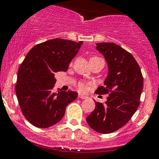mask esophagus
Masks as SVG:
<instances>
[{
    "instance_id": "obj_1",
    "label": "esophagus",
    "mask_w": 159,
    "mask_h": 159,
    "mask_svg": "<svg viewBox=\"0 0 159 159\" xmlns=\"http://www.w3.org/2000/svg\"><path fill=\"white\" fill-rule=\"evenodd\" d=\"M78 97L81 99H85V98H87V96H84V95H82V94H78Z\"/></svg>"
}]
</instances>
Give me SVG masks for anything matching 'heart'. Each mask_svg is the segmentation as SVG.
<instances>
[{"instance_id": "b5f03b06", "label": "heart", "mask_w": 159, "mask_h": 159, "mask_svg": "<svg viewBox=\"0 0 159 159\" xmlns=\"http://www.w3.org/2000/svg\"><path fill=\"white\" fill-rule=\"evenodd\" d=\"M78 88L81 92H84L86 89H87V87H86V85L84 83H79L78 84Z\"/></svg>"}]
</instances>
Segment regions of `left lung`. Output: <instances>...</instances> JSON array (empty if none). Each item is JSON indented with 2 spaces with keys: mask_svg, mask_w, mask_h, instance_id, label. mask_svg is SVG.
I'll use <instances>...</instances> for the list:
<instances>
[{
  "mask_svg": "<svg viewBox=\"0 0 159 159\" xmlns=\"http://www.w3.org/2000/svg\"><path fill=\"white\" fill-rule=\"evenodd\" d=\"M108 66L104 86L96 94H109L105 103L96 102V108L87 117L88 125L96 132L108 134L118 130L130 120L140 105L143 87L141 70L131 53L115 43L96 44Z\"/></svg>",
  "mask_w": 159,
  "mask_h": 159,
  "instance_id": "obj_1",
  "label": "left lung"
}]
</instances>
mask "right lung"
I'll return each mask as SVG.
<instances>
[{
  "mask_svg": "<svg viewBox=\"0 0 159 159\" xmlns=\"http://www.w3.org/2000/svg\"><path fill=\"white\" fill-rule=\"evenodd\" d=\"M83 42L54 39L36 45L18 71L16 93L25 117L38 128H48L64 116L66 107L78 96L74 91H53L54 73L66 72Z\"/></svg>",
  "mask_w": 159,
  "mask_h": 159,
  "instance_id": "right-lung-1",
  "label": "right lung"
}]
</instances>
